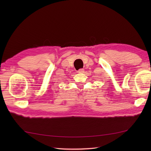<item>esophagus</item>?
<instances>
[{
  "instance_id": "34e87169",
  "label": "esophagus",
  "mask_w": 151,
  "mask_h": 151,
  "mask_svg": "<svg viewBox=\"0 0 151 151\" xmlns=\"http://www.w3.org/2000/svg\"><path fill=\"white\" fill-rule=\"evenodd\" d=\"M77 72L78 73H84V69H80Z\"/></svg>"
}]
</instances>
